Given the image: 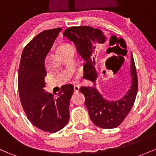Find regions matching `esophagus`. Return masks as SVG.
<instances>
[{"label": "esophagus", "mask_w": 156, "mask_h": 156, "mask_svg": "<svg viewBox=\"0 0 156 156\" xmlns=\"http://www.w3.org/2000/svg\"><path fill=\"white\" fill-rule=\"evenodd\" d=\"M79 89L80 87L78 86V85H75V86H74V90H75V92H78L79 91Z\"/></svg>", "instance_id": "1"}]
</instances>
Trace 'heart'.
<instances>
[{"instance_id":"1","label":"heart","mask_w":156,"mask_h":156,"mask_svg":"<svg viewBox=\"0 0 156 156\" xmlns=\"http://www.w3.org/2000/svg\"><path fill=\"white\" fill-rule=\"evenodd\" d=\"M69 46H71V45H69V44H63V45H62L59 48V51L62 50V49L66 48H68V47H69Z\"/></svg>"}]
</instances>
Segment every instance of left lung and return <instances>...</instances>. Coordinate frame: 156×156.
Instances as JSON below:
<instances>
[{
  "label": "left lung",
  "mask_w": 156,
  "mask_h": 156,
  "mask_svg": "<svg viewBox=\"0 0 156 156\" xmlns=\"http://www.w3.org/2000/svg\"><path fill=\"white\" fill-rule=\"evenodd\" d=\"M63 36L73 41L78 54L85 60L83 78L93 82L90 87H81L80 88L81 93L85 96V105L88 110L91 121L98 127L102 129H114L119 126L132 110L137 93L138 81L132 54L131 55V85L129 90L122 99L117 101H108L104 99L98 91L96 83L97 78L96 45L105 42V34L99 29L89 26H79L66 29ZM114 37L119 42V45L125 48L127 54V46L124 39H118L116 36H112L110 42H112Z\"/></svg>",
  "instance_id": "left-lung-1"
}]
</instances>
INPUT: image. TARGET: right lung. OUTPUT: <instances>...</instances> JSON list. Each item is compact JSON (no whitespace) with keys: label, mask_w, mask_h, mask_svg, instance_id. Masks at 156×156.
Segmentation results:
<instances>
[{"label":"right lung","mask_w":156,"mask_h":156,"mask_svg":"<svg viewBox=\"0 0 156 156\" xmlns=\"http://www.w3.org/2000/svg\"><path fill=\"white\" fill-rule=\"evenodd\" d=\"M61 27L37 34L23 50L19 69V97L27 119L43 132L61 130L69 119V101L74 87L65 84L53 96L45 91V58Z\"/></svg>","instance_id":"obj_1"}]
</instances>
